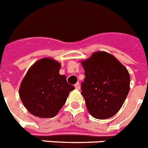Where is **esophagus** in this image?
Wrapping results in <instances>:
<instances>
[{"label":"esophagus","mask_w":148,"mask_h":148,"mask_svg":"<svg viewBox=\"0 0 148 148\" xmlns=\"http://www.w3.org/2000/svg\"><path fill=\"white\" fill-rule=\"evenodd\" d=\"M74 86H75V88H76L77 90H80V84H79V83H77L76 84L74 85Z\"/></svg>","instance_id":"obj_1"}]
</instances>
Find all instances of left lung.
Segmentation results:
<instances>
[{
    "instance_id": "obj_1",
    "label": "left lung",
    "mask_w": 148,
    "mask_h": 148,
    "mask_svg": "<svg viewBox=\"0 0 148 148\" xmlns=\"http://www.w3.org/2000/svg\"><path fill=\"white\" fill-rule=\"evenodd\" d=\"M85 79L81 84L87 110L97 119L115 116L123 105L130 90V75L116 57L96 51L80 62Z\"/></svg>"
}]
</instances>
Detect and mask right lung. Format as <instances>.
Returning <instances> with one entry per match:
<instances>
[{"label":"right lung","instance_id":"1","mask_svg":"<svg viewBox=\"0 0 148 148\" xmlns=\"http://www.w3.org/2000/svg\"><path fill=\"white\" fill-rule=\"evenodd\" d=\"M61 64L51 58L35 62L23 79L19 90L24 106L39 118L55 116L65 103L71 91L75 89L59 74Z\"/></svg>","mask_w":148,"mask_h":148}]
</instances>
